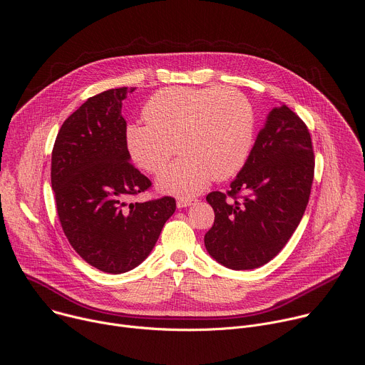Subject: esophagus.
Wrapping results in <instances>:
<instances>
[{"label": "esophagus", "instance_id": "34e87169", "mask_svg": "<svg viewBox=\"0 0 365 365\" xmlns=\"http://www.w3.org/2000/svg\"><path fill=\"white\" fill-rule=\"evenodd\" d=\"M196 202V200H186V197H180V200H178L176 205L178 208H185V207H190Z\"/></svg>", "mask_w": 365, "mask_h": 365}]
</instances>
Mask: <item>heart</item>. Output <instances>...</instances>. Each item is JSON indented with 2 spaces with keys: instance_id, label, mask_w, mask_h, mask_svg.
Instances as JSON below:
<instances>
[{
  "instance_id": "obj_1",
  "label": "heart",
  "mask_w": 365,
  "mask_h": 365,
  "mask_svg": "<svg viewBox=\"0 0 365 365\" xmlns=\"http://www.w3.org/2000/svg\"><path fill=\"white\" fill-rule=\"evenodd\" d=\"M143 118L144 125L132 123L125 130L126 153L138 168L158 173L175 148L180 154L157 180L163 192L200 193L211 179L236 175L252 150L253 110L235 90L164 88L147 102Z\"/></svg>"
}]
</instances>
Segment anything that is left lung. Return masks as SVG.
Masks as SVG:
<instances>
[{"instance_id": "obj_1", "label": "left lung", "mask_w": 365, "mask_h": 365, "mask_svg": "<svg viewBox=\"0 0 365 365\" xmlns=\"http://www.w3.org/2000/svg\"><path fill=\"white\" fill-rule=\"evenodd\" d=\"M314 178L309 128L288 106L268 115L237 178L207 201L215 212L208 253L224 267L255 269L274 259L300 224Z\"/></svg>"}]
</instances>
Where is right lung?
<instances>
[{"label": "right lung", "mask_w": 365, "mask_h": 365, "mask_svg": "<svg viewBox=\"0 0 365 365\" xmlns=\"http://www.w3.org/2000/svg\"><path fill=\"white\" fill-rule=\"evenodd\" d=\"M130 91L110 88L87 98L65 119L52 150L51 183L61 227L74 250L106 274L138 267L176 211L172 196L126 202L151 187L125 148L120 112Z\"/></svg>", "instance_id": "obj_1"}]
</instances>
